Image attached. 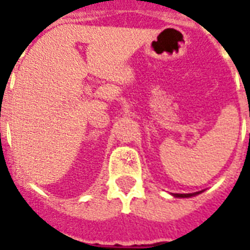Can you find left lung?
<instances>
[{
	"label": "left lung",
	"instance_id": "1",
	"mask_svg": "<svg viewBox=\"0 0 250 250\" xmlns=\"http://www.w3.org/2000/svg\"><path fill=\"white\" fill-rule=\"evenodd\" d=\"M198 193H188V194H173L174 197H178V198H188V197H193V195H197Z\"/></svg>",
	"mask_w": 250,
	"mask_h": 250
}]
</instances>
